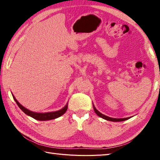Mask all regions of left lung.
<instances>
[{
  "label": "left lung",
  "mask_w": 160,
  "mask_h": 160,
  "mask_svg": "<svg viewBox=\"0 0 160 160\" xmlns=\"http://www.w3.org/2000/svg\"><path fill=\"white\" fill-rule=\"evenodd\" d=\"M93 108H94V112L97 113V116H99V117H101L102 118L105 119V120H107V121H113V122H118V121H126V120H128L131 117H128V118H112V117H109V116H107L106 115H104L103 113H100L98 110H97L95 107L94 106L93 104Z\"/></svg>",
  "instance_id": "8db88e82"
}]
</instances>
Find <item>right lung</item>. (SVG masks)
<instances>
[{
    "instance_id": "add662e5",
    "label": "right lung",
    "mask_w": 160,
    "mask_h": 160,
    "mask_svg": "<svg viewBox=\"0 0 160 160\" xmlns=\"http://www.w3.org/2000/svg\"><path fill=\"white\" fill-rule=\"evenodd\" d=\"M12 97H13V99H14L15 102L17 103L18 106L20 107V109L24 113H26L28 116H31V117H32L33 118L36 119V120H38V121H48V120H52V119H55L56 118H58L63 114H64L68 109V103H67L66 106H65L63 108H62L61 109L58 110V111H56V112H46V113H38V112H32V111L26 109L25 107H24L22 105L20 104L18 100L15 99V97H14L13 94H12Z\"/></svg>"
}]
</instances>
